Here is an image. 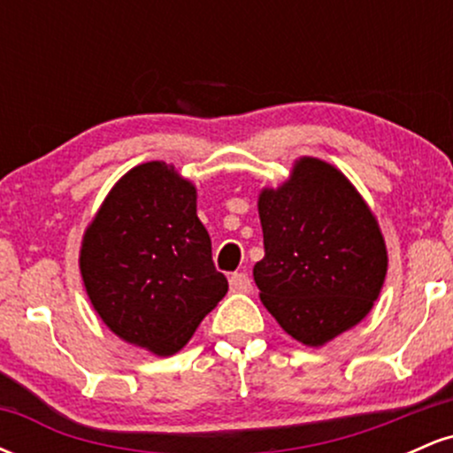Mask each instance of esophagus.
<instances>
[{
    "label": "esophagus",
    "mask_w": 453,
    "mask_h": 453,
    "mask_svg": "<svg viewBox=\"0 0 453 453\" xmlns=\"http://www.w3.org/2000/svg\"><path fill=\"white\" fill-rule=\"evenodd\" d=\"M230 289L236 294H249L251 292V279L247 273H234L230 277Z\"/></svg>",
    "instance_id": "esophagus-1"
}]
</instances>
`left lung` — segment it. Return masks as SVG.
<instances>
[{
  "mask_svg": "<svg viewBox=\"0 0 453 453\" xmlns=\"http://www.w3.org/2000/svg\"><path fill=\"white\" fill-rule=\"evenodd\" d=\"M264 259L259 298L279 326L309 347L360 324L379 298L388 251L375 215L347 176L300 157L292 176L257 200Z\"/></svg>",
  "mask_w": 453,
  "mask_h": 453,
  "instance_id": "8db88e82",
  "label": "left lung"
}]
</instances>
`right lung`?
I'll list each match as a JSON object with an SVG mask.
<instances>
[{
	"label": "right lung",
	"mask_w": 453,
	"mask_h": 453,
	"mask_svg": "<svg viewBox=\"0 0 453 453\" xmlns=\"http://www.w3.org/2000/svg\"><path fill=\"white\" fill-rule=\"evenodd\" d=\"M81 274L93 309L117 336L173 356L227 292L196 187L164 161L132 168L87 227Z\"/></svg>",
	"instance_id": "add662e5"
}]
</instances>
